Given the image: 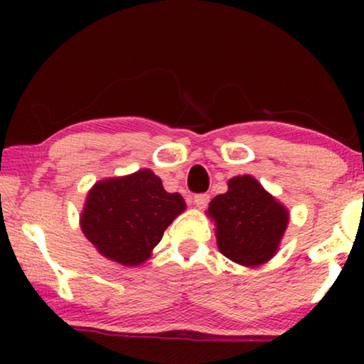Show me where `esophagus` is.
Segmentation results:
<instances>
[{
  "label": "esophagus",
  "instance_id": "esophagus-1",
  "mask_svg": "<svg viewBox=\"0 0 364 364\" xmlns=\"http://www.w3.org/2000/svg\"><path fill=\"white\" fill-rule=\"evenodd\" d=\"M193 202H195V205L198 207V208H205L207 203L210 202V195H208V193H198V195H195Z\"/></svg>",
  "mask_w": 364,
  "mask_h": 364
}]
</instances>
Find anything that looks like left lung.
<instances>
[{
  "label": "left lung",
  "mask_w": 364,
  "mask_h": 364,
  "mask_svg": "<svg viewBox=\"0 0 364 364\" xmlns=\"http://www.w3.org/2000/svg\"><path fill=\"white\" fill-rule=\"evenodd\" d=\"M229 190L208 203L217 224V246L229 260L260 265L277 252L289 214L252 176L229 181Z\"/></svg>",
  "instance_id": "left-lung-1"
}]
</instances>
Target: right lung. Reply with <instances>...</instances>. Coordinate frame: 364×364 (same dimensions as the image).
I'll use <instances>...</instances> for the list:
<instances>
[{
    "label": "right lung",
    "mask_w": 364,
    "mask_h": 364,
    "mask_svg": "<svg viewBox=\"0 0 364 364\" xmlns=\"http://www.w3.org/2000/svg\"><path fill=\"white\" fill-rule=\"evenodd\" d=\"M185 207L181 195L168 193L161 178L141 169L92 188L82 214V231L104 257L121 265H139Z\"/></svg>",
    "instance_id": "right-lung-1"
}]
</instances>
